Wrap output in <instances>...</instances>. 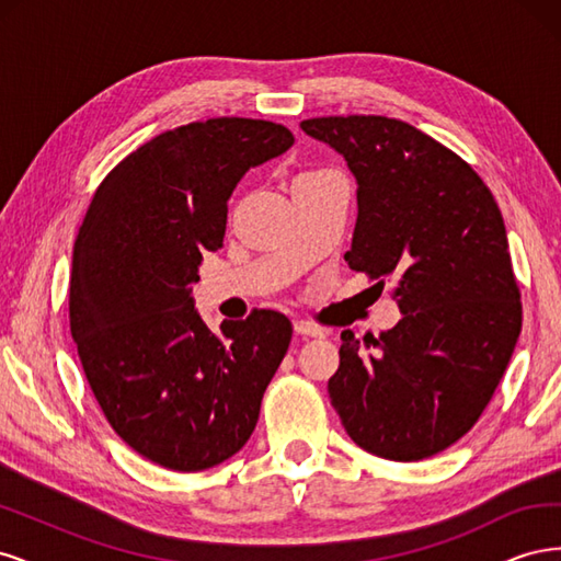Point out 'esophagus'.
<instances>
[{
    "mask_svg": "<svg viewBox=\"0 0 561 561\" xmlns=\"http://www.w3.org/2000/svg\"><path fill=\"white\" fill-rule=\"evenodd\" d=\"M295 332L301 334V336H325L322 328H318V325H313V322H307V320H297L295 322Z\"/></svg>",
    "mask_w": 561,
    "mask_h": 561,
    "instance_id": "34e87169",
    "label": "esophagus"
}]
</instances>
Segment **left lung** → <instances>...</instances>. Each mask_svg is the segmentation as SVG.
Listing matches in <instances>:
<instances>
[{"label":"left lung","instance_id":"obj_1","mask_svg":"<svg viewBox=\"0 0 561 561\" xmlns=\"http://www.w3.org/2000/svg\"><path fill=\"white\" fill-rule=\"evenodd\" d=\"M301 130L346 159L358 219L344 260L381 290L393 280L402 313L365 344L342 334L332 407L365 451L421 461L474 426L513 358L522 301L501 210L461 157L398 118L318 116Z\"/></svg>","mask_w":561,"mask_h":561}]
</instances>
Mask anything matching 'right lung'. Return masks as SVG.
<instances>
[{
	"label": "right lung",
	"instance_id": "1",
	"mask_svg": "<svg viewBox=\"0 0 561 561\" xmlns=\"http://www.w3.org/2000/svg\"><path fill=\"white\" fill-rule=\"evenodd\" d=\"M262 118L165 130L100 182L79 227L70 330L110 426L178 472L227 461L252 435L293 339L278 311L213 332L194 309L203 250L222 248L227 201L254 165L293 147Z\"/></svg>",
	"mask_w": 561,
	"mask_h": 561
}]
</instances>
